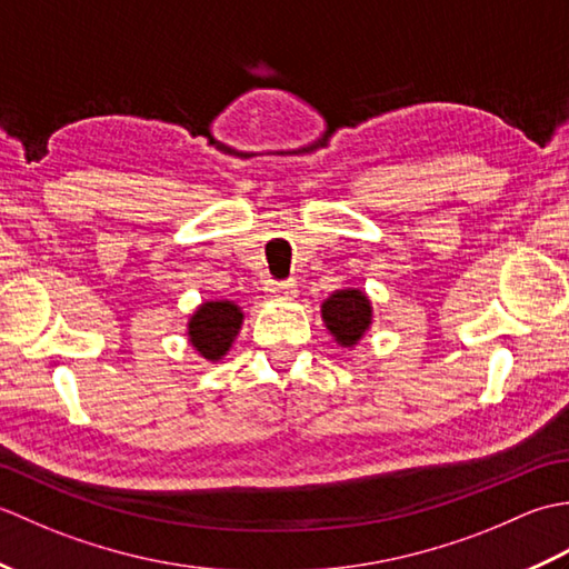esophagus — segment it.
<instances>
[{
  "instance_id": "obj_1",
  "label": "esophagus",
  "mask_w": 569,
  "mask_h": 569,
  "mask_svg": "<svg viewBox=\"0 0 569 569\" xmlns=\"http://www.w3.org/2000/svg\"><path fill=\"white\" fill-rule=\"evenodd\" d=\"M266 291H269L271 298H283V300L298 296V288L293 281H269Z\"/></svg>"
}]
</instances>
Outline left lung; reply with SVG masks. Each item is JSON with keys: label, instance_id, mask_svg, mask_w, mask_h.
<instances>
[{"label": "left lung", "instance_id": "left-lung-1", "mask_svg": "<svg viewBox=\"0 0 569 569\" xmlns=\"http://www.w3.org/2000/svg\"><path fill=\"white\" fill-rule=\"evenodd\" d=\"M325 328L330 330L337 345L355 347L361 337L367 335L373 310L369 298L359 291V288H345V291H335L325 303L320 306Z\"/></svg>", "mask_w": 569, "mask_h": 569}]
</instances>
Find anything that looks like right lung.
<instances>
[{"label": "right lung", "mask_w": 569, "mask_h": 569, "mask_svg": "<svg viewBox=\"0 0 569 569\" xmlns=\"http://www.w3.org/2000/svg\"><path fill=\"white\" fill-rule=\"evenodd\" d=\"M244 312L232 300H208L188 320V342L208 361L222 359L239 335Z\"/></svg>", "instance_id": "1"}]
</instances>
